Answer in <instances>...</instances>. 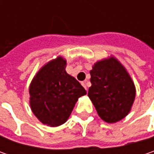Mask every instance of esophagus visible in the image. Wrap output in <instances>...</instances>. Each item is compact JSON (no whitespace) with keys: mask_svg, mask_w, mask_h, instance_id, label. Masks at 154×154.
I'll return each instance as SVG.
<instances>
[{"mask_svg":"<svg viewBox=\"0 0 154 154\" xmlns=\"http://www.w3.org/2000/svg\"><path fill=\"white\" fill-rule=\"evenodd\" d=\"M81 85L84 86V88H85L86 91H87V86H86V81H83V82H81Z\"/></svg>","mask_w":154,"mask_h":154,"instance_id":"obj_1","label":"esophagus"}]
</instances>
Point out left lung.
<instances>
[{
    "label": "left lung",
    "mask_w": 154,
    "mask_h": 154,
    "mask_svg": "<svg viewBox=\"0 0 154 154\" xmlns=\"http://www.w3.org/2000/svg\"><path fill=\"white\" fill-rule=\"evenodd\" d=\"M88 97L98 116L106 122H116L128 114L135 97L130 76L115 58L98 62L92 67Z\"/></svg>",
    "instance_id": "8db88e82"
}]
</instances>
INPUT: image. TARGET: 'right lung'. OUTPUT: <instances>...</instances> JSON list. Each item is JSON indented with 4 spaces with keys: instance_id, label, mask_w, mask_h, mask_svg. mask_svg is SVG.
Segmentation results:
<instances>
[{
    "instance_id": "obj_1",
    "label": "right lung",
    "mask_w": 154,
    "mask_h": 154,
    "mask_svg": "<svg viewBox=\"0 0 154 154\" xmlns=\"http://www.w3.org/2000/svg\"><path fill=\"white\" fill-rule=\"evenodd\" d=\"M66 61L57 57L36 74L29 88L34 115L44 124L56 127L68 120L78 98L86 94L75 78L67 74Z\"/></svg>"
}]
</instances>
